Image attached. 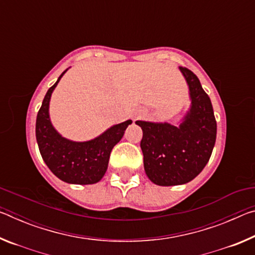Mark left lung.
Here are the masks:
<instances>
[{
	"label": "left lung",
	"mask_w": 255,
	"mask_h": 255,
	"mask_svg": "<svg viewBox=\"0 0 255 255\" xmlns=\"http://www.w3.org/2000/svg\"><path fill=\"white\" fill-rule=\"evenodd\" d=\"M189 85L191 108L179 127L138 120L143 129L140 148L148 179L157 185L184 184L204 170L213 153L217 124L211 101L200 81L180 66Z\"/></svg>",
	"instance_id": "1"
}]
</instances>
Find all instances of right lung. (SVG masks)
I'll list each match as a JSON object with an SVG mask.
<instances>
[{"instance_id": "obj_1", "label": "right lung", "mask_w": 255, "mask_h": 255, "mask_svg": "<svg viewBox=\"0 0 255 255\" xmlns=\"http://www.w3.org/2000/svg\"><path fill=\"white\" fill-rule=\"evenodd\" d=\"M67 71V70H66ZM64 71L49 88L36 120V138L41 157L49 170L64 182L93 184L105 175L114 146L122 139L131 120L115 125L89 141H72L59 135L49 119V101Z\"/></svg>"}]
</instances>
